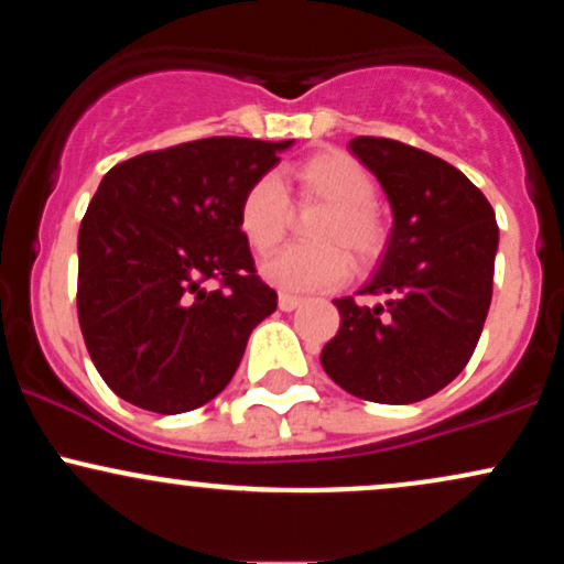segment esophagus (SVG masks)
Wrapping results in <instances>:
<instances>
[{"mask_svg":"<svg viewBox=\"0 0 564 564\" xmlns=\"http://www.w3.org/2000/svg\"><path fill=\"white\" fill-rule=\"evenodd\" d=\"M278 307H281L283 313H291V310H296V307H300V296L281 294V296H278Z\"/></svg>","mask_w":564,"mask_h":564,"instance_id":"obj_1","label":"esophagus"}]
</instances>
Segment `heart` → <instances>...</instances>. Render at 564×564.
I'll return each mask as SVG.
<instances>
[{"label":"heart","instance_id":"heart-1","mask_svg":"<svg viewBox=\"0 0 564 564\" xmlns=\"http://www.w3.org/2000/svg\"><path fill=\"white\" fill-rule=\"evenodd\" d=\"M300 198L321 200L326 212L315 219L318 246H289L262 264V278L283 294H310L339 286L349 275L345 249L371 260L384 243V225L373 209L377 183L360 161L341 151H323L289 172ZM289 198L273 174H262L243 191L238 230L254 254H270L289 228Z\"/></svg>","mask_w":564,"mask_h":564}]
</instances>
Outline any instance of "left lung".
<instances>
[{
  "label": "left lung",
  "instance_id": "obj_1",
  "mask_svg": "<svg viewBox=\"0 0 564 564\" xmlns=\"http://www.w3.org/2000/svg\"><path fill=\"white\" fill-rule=\"evenodd\" d=\"M379 180L392 230L377 273L334 300L339 332L321 364L341 390L373 403H416L451 384L475 352L494 296L498 225L488 198L448 161L387 138L349 140Z\"/></svg>",
  "mask_w": 564,
  "mask_h": 564
}]
</instances>
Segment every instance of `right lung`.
I'll list each match as a JSON object with an SVG mask.
<instances>
[{"label":"right lung","instance_id":"add662e5","mask_svg":"<svg viewBox=\"0 0 564 564\" xmlns=\"http://www.w3.org/2000/svg\"><path fill=\"white\" fill-rule=\"evenodd\" d=\"M294 140L206 138L116 164L79 228V326L127 403L185 413L228 387L278 294L254 273L238 204ZM217 276L224 286L206 290Z\"/></svg>","mask_w":564,"mask_h":564}]
</instances>
